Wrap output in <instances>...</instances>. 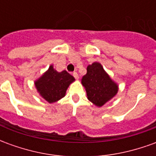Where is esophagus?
<instances>
[{
  "label": "esophagus",
  "instance_id": "obj_1",
  "mask_svg": "<svg viewBox=\"0 0 156 156\" xmlns=\"http://www.w3.org/2000/svg\"><path fill=\"white\" fill-rule=\"evenodd\" d=\"M73 77H74L76 79H78V78H79V76H78V73H76V72H74V73H73Z\"/></svg>",
  "mask_w": 156,
  "mask_h": 156
}]
</instances>
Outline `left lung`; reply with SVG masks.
Listing matches in <instances>:
<instances>
[{
    "mask_svg": "<svg viewBox=\"0 0 156 156\" xmlns=\"http://www.w3.org/2000/svg\"><path fill=\"white\" fill-rule=\"evenodd\" d=\"M88 99L98 107L109 101L118 92V85L112 80L99 62L88 65L87 73L82 78Z\"/></svg>",
    "mask_w": 156,
    "mask_h": 156,
    "instance_id": "1",
    "label": "left lung"
}]
</instances>
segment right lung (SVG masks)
Segmentation results:
<instances>
[{
	"label": "right lung",
	"instance_id": "1",
	"mask_svg": "<svg viewBox=\"0 0 156 156\" xmlns=\"http://www.w3.org/2000/svg\"><path fill=\"white\" fill-rule=\"evenodd\" d=\"M74 80L67 71L58 73L51 65L48 71L35 82V86L41 97L51 104L63 98L69 84Z\"/></svg>",
	"mask_w": 156,
	"mask_h": 156
}]
</instances>
